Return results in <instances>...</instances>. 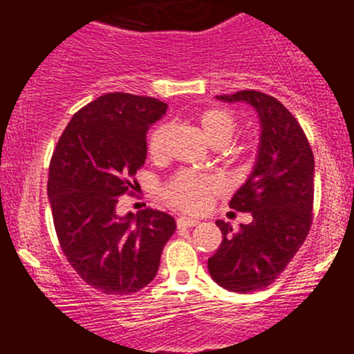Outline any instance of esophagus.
<instances>
[{
  "label": "esophagus",
  "instance_id": "obj_1",
  "mask_svg": "<svg viewBox=\"0 0 354 354\" xmlns=\"http://www.w3.org/2000/svg\"><path fill=\"white\" fill-rule=\"evenodd\" d=\"M200 223L198 219H194V217H180L178 219V227H194Z\"/></svg>",
  "mask_w": 354,
  "mask_h": 354
}]
</instances>
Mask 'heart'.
<instances>
[{"label": "heart", "mask_w": 354, "mask_h": 354, "mask_svg": "<svg viewBox=\"0 0 354 354\" xmlns=\"http://www.w3.org/2000/svg\"><path fill=\"white\" fill-rule=\"evenodd\" d=\"M198 127L203 137L217 149H224L231 144L236 133V120L233 113L224 108H209L198 114ZM171 130L166 123L159 124L149 135L147 149L152 159L159 160L166 157L167 142ZM216 190L212 180L197 174L183 173L173 180L167 187L166 198L171 205L183 210H202Z\"/></svg>", "instance_id": "obj_1"}]
</instances>
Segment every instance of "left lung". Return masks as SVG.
Instances as JSON below:
<instances>
[{
    "mask_svg": "<svg viewBox=\"0 0 354 354\" xmlns=\"http://www.w3.org/2000/svg\"><path fill=\"white\" fill-rule=\"evenodd\" d=\"M217 99L252 106L259 114L260 142L252 173L230 202L238 212H252L253 221L236 231L216 221L223 241L207 267L227 291H260L286 269L308 234L315 160L296 118L276 97L240 91Z\"/></svg>",
    "mask_w": 354,
    "mask_h": 354,
    "instance_id": "left-lung-1",
    "label": "left lung"
}]
</instances>
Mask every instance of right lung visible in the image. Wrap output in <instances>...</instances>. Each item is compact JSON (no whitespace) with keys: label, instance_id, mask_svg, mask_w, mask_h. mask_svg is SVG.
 I'll list each match as a JSON object with an SVG mask.
<instances>
[{"label":"right lung","instance_id":"obj_1","mask_svg":"<svg viewBox=\"0 0 354 354\" xmlns=\"http://www.w3.org/2000/svg\"><path fill=\"white\" fill-rule=\"evenodd\" d=\"M167 104L124 92L73 114L49 164L56 234L75 272L104 295H131L156 277L176 223L160 210L116 214L147 157V131Z\"/></svg>","mask_w":354,"mask_h":354}]
</instances>
